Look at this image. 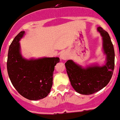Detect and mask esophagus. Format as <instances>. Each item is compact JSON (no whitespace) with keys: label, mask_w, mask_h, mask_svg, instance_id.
I'll return each instance as SVG.
<instances>
[{"label":"esophagus","mask_w":120,"mask_h":120,"mask_svg":"<svg viewBox=\"0 0 120 120\" xmlns=\"http://www.w3.org/2000/svg\"><path fill=\"white\" fill-rule=\"evenodd\" d=\"M68 54L65 52H63L61 53V55H60V58L62 60H66V59H68Z\"/></svg>","instance_id":"obj_1"}]
</instances>
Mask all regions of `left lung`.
Instances as JSON below:
<instances>
[{
	"label": "left lung",
	"instance_id": "left-lung-1",
	"mask_svg": "<svg viewBox=\"0 0 120 120\" xmlns=\"http://www.w3.org/2000/svg\"><path fill=\"white\" fill-rule=\"evenodd\" d=\"M97 31L102 37L105 64L96 63L83 67L73 60H68L65 64L71 86L82 95H91L103 89L110 81L114 70L115 52L110 36L100 26Z\"/></svg>",
	"mask_w": 120,
	"mask_h": 120
}]
</instances>
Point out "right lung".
I'll return each mask as SVG.
<instances>
[{
  "label": "right lung",
  "instance_id": "1",
  "mask_svg": "<svg viewBox=\"0 0 120 120\" xmlns=\"http://www.w3.org/2000/svg\"><path fill=\"white\" fill-rule=\"evenodd\" d=\"M25 33L20 31L10 45L7 71L11 83L22 97L30 100H39L50 94L55 66L60 59L55 57L23 58L19 41Z\"/></svg>",
  "mask_w": 120,
  "mask_h": 120
}]
</instances>
